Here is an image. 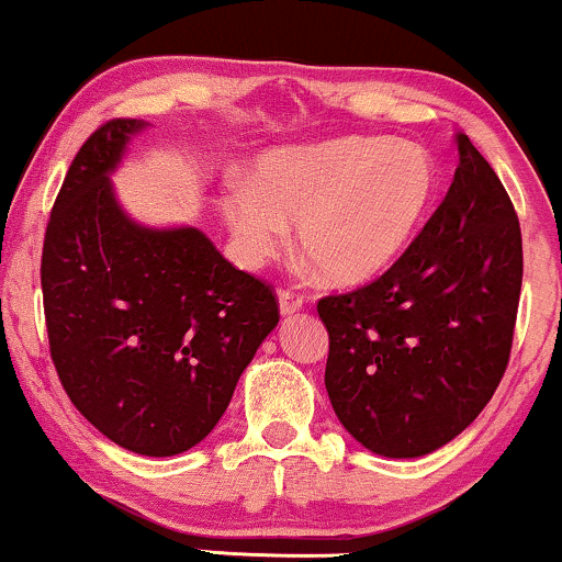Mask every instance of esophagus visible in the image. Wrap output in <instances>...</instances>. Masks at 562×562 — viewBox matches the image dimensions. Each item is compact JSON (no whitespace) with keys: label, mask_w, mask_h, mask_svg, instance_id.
I'll list each match as a JSON object with an SVG mask.
<instances>
[{"label":"esophagus","mask_w":562,"mask_h":562,"mask_svg":"<svg viewBox=\"0 0 562 562\" xmlns=\"http://www.w3.org/2000/svg\"><path fill=\"white\" fill-rule=\"evenodd\" d=\"M303 306V295L299 293V290H293V288H282L280 290V312L285 314H295L299 312V308Z\"/></svg>","instance_id":"1"}]
</instances>
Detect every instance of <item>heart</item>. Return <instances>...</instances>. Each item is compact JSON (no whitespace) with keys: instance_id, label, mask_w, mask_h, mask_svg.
<instances>
[{"instance_id":"1","label":"heart","mask_w":562,"mask_h":562,"mask_svg":"<svg viewBox=\"0 0 562 562\" xmlns=\"http://www.w3.org/2000/svg\"><path fill=\"white\" fill-rule=\"evenodd\" d=\"M436 166L423 147L338 137L263 153L245 187L222 195L237 256L269 261L295 224L303 254L335 282H362L391 267L428 216Z\"/></svg>"}]
</instances>
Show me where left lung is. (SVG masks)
<instances>
[{"instance_id":"left-lung-1","label":"left lung","mask_w":562,"mask_h":562,"mask_svg":"<svg viewBox=\"0 0 562 562\" xmlns=\"http://www.w3.org/2000/svg\"><path fill=\"white\" fill-rule=\"evenodd\" d=\"M457 150L447 198L389 272L317 303L335 415L383 457H423L460 436L509 362L524 282L518 214L465 134Z\"/></svg>"}]
</instances>
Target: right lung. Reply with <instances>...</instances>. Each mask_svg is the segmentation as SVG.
<instances>
[{"instance_id": "1", "label": "right lung", "mask_w": 562, "mask_h": 562, "mask_svg": "<svg viewBox=\"0 0 562 562\" xmlns=\"http://www.w3.org/2000/svg\"><path fill=\"white\" fill-rule=\"evenodd\" d=\"M139 128L111 119L76 153L44 232V319L76 409L119 447L171 457L222 420L280 303L200 229L121 211L108 173Z\"/></svg>"}]
</instances>
